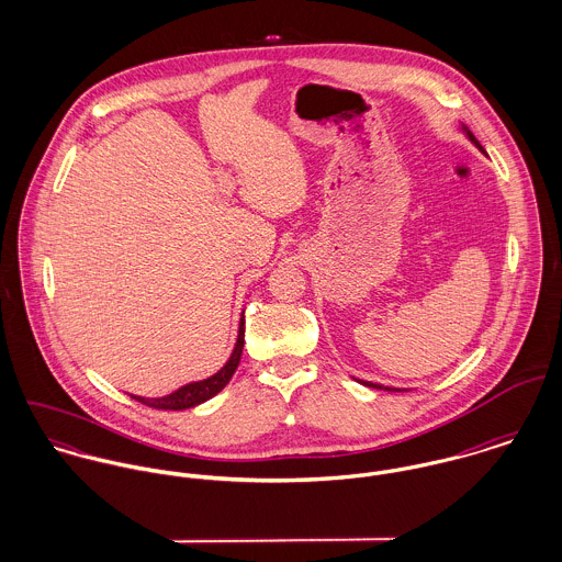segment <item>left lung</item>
Listing matches in <instances>:
<instances>
[{"label":"left lung","mask_w":562,"mask_h":562,"mask_svg":"<svg viewBox=\"0 0 562 562\" xmlns=\"http://www.w3.org/2000/svg\"><path fill=\"white\" fill-rule=\"evenodd\" d=\"M463 130H465V134H468V136H470V140H472V143H474V145H476V147H479V149H481V151H482V147H481V145H479V140H476V138H474V134H472V132H470V130H468V127H463ZM359 383H361V385H366V387H374V390H385V392H401V390H392V387H383V385H376V383H368V381H359Z\"/></svg>","instance_id":"obj_1"}]
</instances>
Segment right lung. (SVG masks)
I'll list each match as a JSON object with an SVG mask.
<instances>
[{"instance_id":"1","label":"right lung","mask_w":562,"mask_h":562,"mask_svg":"<svg viewBox=\"0 0 562 562\" xmlns=\"http://www.w3.org/2000/svg\"><path fill=\"white\" fill-rule=\"evenodd\" d=\"M241 348H244V318L240 321V330H238V341L236 348L229 357V361L210 379L205 381H196V383H188L183 387H179L177 392L161 396V398H143V396H132L134 401L143 402L151 408H161V411H183V408H192L201 402L214 398L234 376V372L238 370L240 363Z\"/></svg>"}]
</instances>
